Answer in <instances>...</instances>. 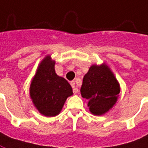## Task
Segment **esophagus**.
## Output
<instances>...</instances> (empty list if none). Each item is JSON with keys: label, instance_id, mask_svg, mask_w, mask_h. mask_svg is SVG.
<instances>
[{"label": "esophagus", "instance_id": "1", "mask_svg": "<svg viewBox=\"0 0 148 148\" xmlns=\"http://www.w3.org/2000/svg\"><path fill=\"white\" fill-rule=\"evenodd\" d=\"M70 85H71V87H73V92H74V94H77L78 92V87H75V82L72 81V82H70Z\"/></svg>", "mask_w": 148, "mask_h": 148}]
</instances>
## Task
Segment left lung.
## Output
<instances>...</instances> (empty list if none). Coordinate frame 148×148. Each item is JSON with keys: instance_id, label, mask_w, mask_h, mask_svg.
I'll list each match as a JSON object with an SVG mask.
<instances>
[{"instance_id": "8db88e82", "label": "left lung", "mask_w": 148, "mask_h": 148, "mask_svg": "<svg viewBox=\"0 0 148 148\" xmlns=\"http://www.w3.org/2000/svg\"><path fill=\"white\" fill-rule=\"evenodd\" d=\"M80 91L82 97L88 99L91 113L102 115L115 104L120 87L106 65H93L85 74Z\"/></svg>"}]
</instances>
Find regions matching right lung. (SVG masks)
Instances as JSON below:
<instances>
[{"instance_id":"right-lung-1","label":"right lung","mask_w":148,"mask_h":148,"mask_svg":"<svg viewBox=\"0 0 148 148\" xmlns=\"http://www.w3.org/2000/svg\"><path fill=\"white\" fill-rule=\"evenodd\" d=\"M55 61L48 56L42 61L30 87V95L39 112L46 116H57L67 97L73 94L70 83L58 76Z\"/></svg>"}]
</instances>
